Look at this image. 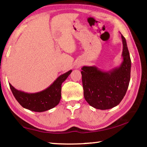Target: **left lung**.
I'll return each mask as SVG.
<instances>
[{
    "label": "left lung",
    "mask_w": 147,
    "mask_h": 147,
    "mask_svg": "<svg viewBox=\"0 0 147 147\" xmlns=\"http://www.w3.org/2000/svg\"><path fill=\"white\" fill-rule=\"evenodd\" d=\"M123 41V61L119 67L104 71L96 66L82 68L84 96L89 105L98 109L114 108L123 100L130 80L131 59L126 39Z\"/></svg>",
    "instance_id": "1"
}]
</instances>
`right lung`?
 Segmentation results:
<instances>
[{
  "mask_svg": "<svg viewBox=\"0 0 147 147\" xmlns=\"http://www.w3.org/2000/svg\"><path fill=\"white\" fill-rule=\"evenodd\" d=\"M71 72L72 70H70L61 74L47 89L34 93L17 90L10 84L9 85L15 98L24 108L36 112H43L59 104L61 96V84Z\"/></svg>",
  "mask_w": 147,
  "mask_h": 147,
  "instance_id": "right-lung-1",
  "label": "right lung"
}]
</instances>
